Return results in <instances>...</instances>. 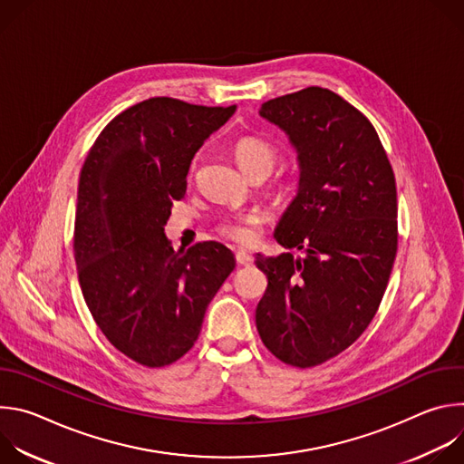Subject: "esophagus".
I'll list each match as a JSON object with an SVG mask.
<instances>
[{
  "label": "esophagus",
  "instance_id": "1",
  "mask_svg": "<svg viewBox=\"0 0 464 464\" xmlns=\"http://www.w3.org/2000/svg\"><path fill=\"white\" fill-rule=\"evenodd\" d=\"M235 258H237L238 264H242V266H249V264H253L251 255L247 251H244V249H237L235 251Z\"/></svg>",
  "mask_w": 464,
  "mask_h": 464
}]
</instances>
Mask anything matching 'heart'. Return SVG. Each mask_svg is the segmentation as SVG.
<instances>
[{
  "instance_id": "b5f03b06",
  "label": "heart",
  "mask_w": 464,
  "mask_h": 464,
  "mask_svg": "<svg viewBox=\"0 0 464 464\" xmlns=\"http://www.w3.org/2000/svg\"><path fill=\"white\" fill-rule=\"evenodd\" d=\"M233 158L242 172L247 176L264 172L268 174L277 161V149L255 136H242L233 143ZM258 215H238L220 224V233L238 244H251L256 237Z\"/></svg>"
}]
</instances>
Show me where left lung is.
<instances>
[{"label": "left lung", "mask_w": 464, "mask_h": 464, "mask_svg": "<svg viewBox=\"0 0 464 464\" xmlns=\"http://www.w3.org/2000/svg\"><path fill=\"white\" fill-rule=\"evenodd\" d=\"M258 113L297 154V192L274 237L304 256L255 255L268 277L255 321L274 356L304 369L351 347L380 306L399 242L394 174L374 126L334 92L312 86Z\"/></svg>", "instance_id": "1"}]
</instances>
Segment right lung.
Returning <instances> with one entry per match:
<instances>
[{"mask_svg":"<svg viewBox=\"0 0 464 464\" xmlns=\"http://www.w3.org/2000/svg\"><path fill=\"white\" fill-rule=\"evenodd\" d=\"M235 110L147 99L106 124L81 170L73 249L82 295L108 342L141 365L165 367L190 351L235 268L220 242L174 251L165 235L194 154Z\"/></svg>","mask_w":464,"mask_h":464,"instance_id":"right-lung-1","label":"right lung"}]
</instances>
